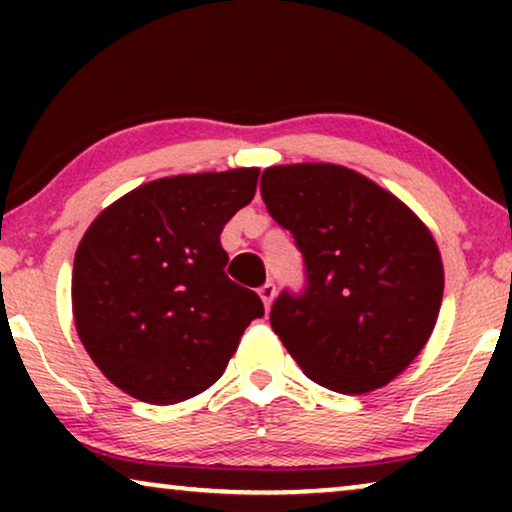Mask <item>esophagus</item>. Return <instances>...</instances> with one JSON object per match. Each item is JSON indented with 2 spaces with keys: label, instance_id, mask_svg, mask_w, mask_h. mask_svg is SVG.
<instances>
[{
  "label": "esophagus",
  "instance_id": "obj_1",
  "mask_svg": "<svg viewBox=\"0 0 512 512\" xmlns=\"http://www.w3.org/2000/svg\"><path fill=\"white\" fill-rule=\"evenodd\" d=\"M258 296H261L265 310H270L272 303H275V298H277V286L272 282H265L261 289H258Z\"/></svg>",
  "mask_w": 512,
  "mask_h": 512
}]
</instances>
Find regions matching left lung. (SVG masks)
Instances as JSON below:
<instances>
[{
    "mask_svg": "<svg viewBox=\"0 0 512 512\" xmlns=\"http://www.w3.org/2000/svg\"><path fill=\"white\" fill-rule=\"evenodd\" d=\"M265 207L291 230L305 296L282 293L272 331L321 387L368 394L417 359L443 303L445 272L426 223L394 193L333 163L265 167Z\"/></svg>",
    "mask_w": 512,
    "mask_h": 512,
    "instance_id": "8db88e82",
    "label": "left lung"
}]
</instances>
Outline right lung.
I'll return each instance as SVG.
<instances>
[{"instance_id":"add662e5","label":"right lung","mask_w":512,"mask_h":512,"mask_svg":"<svg viewBox=\"0 0 512 512\" xmlns=\"http://www.w3.org/2000/svg\"><path fill=\"white\" fill-rule=\"evenodd\" d=\"M258 167L174 174L97 214L72 272L86 352L132 398L172 405L212 387L251 321L254 291L230 282L221 230L254 200Z\"/></svg>"}]
</instances>
